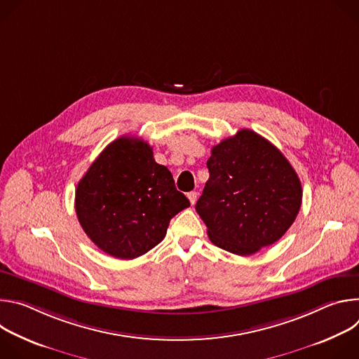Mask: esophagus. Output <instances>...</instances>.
<instances>
[{
  "instance_id": "34e87169",
  "label": "esophagus",
  "mask_w": 359,
  "mask_h": 359,
  "mask_svg": "<svg viewBox=\"0 0 359 359\" xmlns=\"http://www.w3.org/2000/svg\"><path fill=\"white\" fill-rule=\"evenodd\" d=\"M187 198L190 200V204L193 206V204H194L196 200H197V191H190V193H187Z\"/></svg>"
}]
</instances>
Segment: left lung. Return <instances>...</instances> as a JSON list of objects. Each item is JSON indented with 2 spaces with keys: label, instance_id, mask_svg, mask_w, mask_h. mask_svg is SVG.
I'll list each match as a JSON object with an SVG mask.
<instances>
[{
  "label": "left lung",
  "instance_id": "left-lung-1",
  "mask_svg": "<svg viewBox=\"0 0 359 359\" xmlns=\"http://www.w3.org/2000/svg\"><path fill=\"white\" fill-rule=\"evenodd\" d=\"M196 212L213 244L250 255L274 244L294 223L301 182L283 153L250 129L213 146Z\"/></svg>",
  "mask_w": 359,
  "mask_h": 359
}]
</instances>
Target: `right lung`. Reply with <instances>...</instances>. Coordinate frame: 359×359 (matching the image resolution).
Returning a JSON list of instances; mask_svg holds the SVG:
<instances>
[{"label": "right lung", "mask_w": 359, "mask_h": 359, "mask_svg": "<svg viewBox=\"0 0 359 359\" xmlns=\"http://www.w3.org/2000/svg\"><path fill=\"white\" fill-rule=\"evenodd\" d=\"M189 206L169 169L153 159L149 143L133 136H121L102 150L75 191L83 231L121 260L158 245L172 217Z\"/></svg>", "instance_id": "obj_1"}]
</instances>
